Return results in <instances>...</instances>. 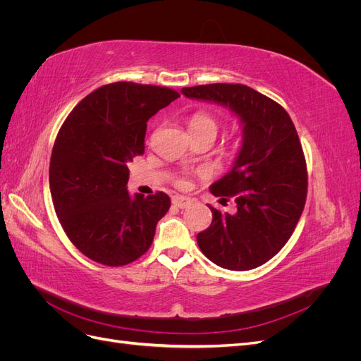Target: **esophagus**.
<instances>
[{
  "mask_svg": "<svg viewBox=\"0 0 361 361\" xmlns=\"http://www.w3.org/2000/svg\"><path fill=\"white\" fill-rule=\"evenodd\" d=\"M171 203L176 207H180V209H183V207H187L190 204V199L182 197V195H173Z\"/></svg>",
  "mask_w": 361,
  "mask_h": 361,
  "instance_id": "34e87169",
  "label": "esophagus"
}]
</instances>
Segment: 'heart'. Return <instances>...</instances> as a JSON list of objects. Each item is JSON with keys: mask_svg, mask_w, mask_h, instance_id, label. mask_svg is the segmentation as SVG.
<instances>
[{"mask_svg": "<svg viewBox=\"0 0 361 361\" xmlns=\"http://www.w3.org/2000/svg\"><path fill=\"white\" fill-rule=\"evenodd\" d=\"M218 120L212 116V114H207V113H197L194 114L190 120V130L191 134H200V133H211L214 135H216V130H218ZM179 185H185L183 179H180L178 182Z\"/></svg>", "mask_w": 361, "mask_h": 361, "instance_id": "1", "label": "heart"}]
</instances>
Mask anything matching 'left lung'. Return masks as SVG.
Masks as SVG:
<instances>
[{"instance_id":"8db88e82","label":"left lung","mask_w":361,"mask_h":361,"mask_svg":"<svg viewBox=\"0 0 361 361\" xmlns=\"http://www.w3.org/2000/svg\"><path fill=\"white\" fill-rule=\"evenodd\" d=\"M190 99L220 104L243 125V145L227 174L211 185L236 212L209 206L212 223L197 235L202 253L215 265L247 271L264 265L288 243L307 195L302 147L285 108L243 84L183 87Z\"/></svg>"}]
</instances>
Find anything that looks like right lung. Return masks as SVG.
Masks as SVG:
<instances>
[{
  "instance_id": "right-lung-1",
  "label": "right lung",
  "mask_w": 361,
  "mask_h": 361,
  "mask_svg": "<svg viewBox=\"0 0 361 361\" xmlns=\"http://www.w3.org/2000/svg\"><path fill=\"white\" fill-rule=\"evenodd\" d=\"M180 94L167 87L113 82L76 105L54 143L49 188L72 244L106 267L143 256L170 209L166 192H128V164L143 155L147 120Z\"/></svg>"
}]
</instances>
